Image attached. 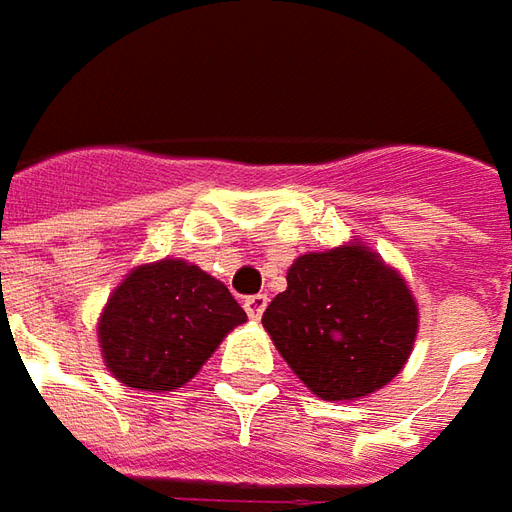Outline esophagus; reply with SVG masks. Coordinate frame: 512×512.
<instances>
[{
	"label": "esophagus",
	"instance_id": "34e87169",
	"mask_svg": "<svg viewBox=\"0 0 512 512\" xmlns=\"http://www.w3.org/2000/svg\"><path fill=\"white\" fill-rule=\"evenodd\" d=\"M264 308H267V295L245 297V311H248L250 320H262Z\"/></svg>",
	"mask_w": 512,
	"mask_h": 512
}]
</instances>
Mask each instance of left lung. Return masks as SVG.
<instances>
[{
  "label": "left lung",
  "mask_w": 512,
  "mask_h": 512,
  "mask_svg": "<svg viewBox=\"0 0 512 512\" xmlns=\"http://www.w3.org/2000/svg\"><path fill=\"white\" fill-rule=\"evenodd\" d=\"M262 322L317 397L353 400L400 372L419 317L400 275L372 250L344 245L300 256Z\"/></svg>",
  "instance_id": "obj_1"
}]
</instances>
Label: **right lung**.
Instances as JSON below:
<instances>
[{"label":"right lung","mask_w":512,"mask_h":512,"mask_svg":"<svg viewBox=\"0 0 512 512\" xmlns=\"http://www.w3.org/2000/svg\"><path fill=\"white\" fill-rule=\"evenodd\" d=\"M245 320L220 281L195 264L165 259L137 267L112 292L99 322L101 353L132 389H179Z\"/></svg>","instance_id":"add662e5"}]
</instances>
